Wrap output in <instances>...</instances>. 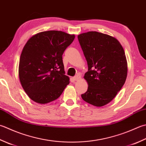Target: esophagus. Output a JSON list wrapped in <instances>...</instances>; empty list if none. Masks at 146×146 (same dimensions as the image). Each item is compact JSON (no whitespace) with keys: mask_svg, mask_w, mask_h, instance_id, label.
Wrapping results in <instances>:
<instances>
[{"mask_svg":"<svg viewBox=\"0 0 146 146\" xmlns=\"http://www.w3.org/2000/svg\"><path fill=\"white\" fill-rule=\"evenodd\" d=\"M80 78H81V75H80V74H77L76 76H74V80H75V81L78 80L80 79Z\"/></svg>","mask_w":146,"mask_h":146,"instance_id":"obj_1","label":"esophagus"}]
</instances>
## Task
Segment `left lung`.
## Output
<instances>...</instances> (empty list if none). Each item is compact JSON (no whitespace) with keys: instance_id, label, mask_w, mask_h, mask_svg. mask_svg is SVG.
Returning a JSON list of instances; mask_svg holds the SVG:
<instances>
[{"instance_id":"1","label":"left lung","mask_w":146,"mask_h":146,"mask_svg":"<svg viewBox=\"0 0 146 146\" xmlns=\"http://www.w3.org/2000/svg\"><path fill=\"white\" fill-rule=\"evenodd\" d=\"M78 41L88 64V83L84 101L97 107L110 102L121 90L127 76L123 48L116 38L98 31L80 34Z\"/></svg>"}]
</instances>
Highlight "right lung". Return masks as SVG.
Instances as JSON below:
<instances>
[{
    "instance_id": "right-lung-1",
    "label": "right lung",
    "mask_w": 146,
    "mask_h": 146,
    "mask_svg": "<svg viewBox=\"0 0 146 146\" xmlns=\"http://www.w3.org/2000/svg\"><path fill=\"white\" fill-rule=\"evenodd\" d=\"M75 37L61 31H42L25 44L20 56L19 77L25 92L33 101L52 102L70 84L62 56Z\"/></svg>"
}]
</instances>
